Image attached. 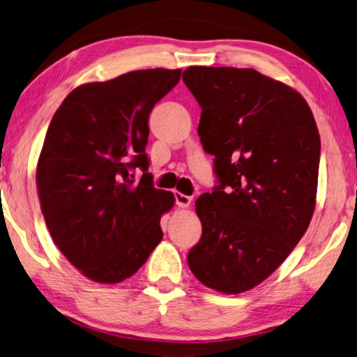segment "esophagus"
Masks as SVG:
<instances>
[{
  "mask_svg": "<svg viewBox=\"0 0 357 357\" xmlns=\"http://www.w3.org/2000/svg\"><path fill=\"white\" fill-rule=\"evenodd\" d=\"M174 200H176V205L179 208H188L190 205V202H192V199H190L189 195L179 194V192H176V194H174Z\"/></svg>",
  "mask_w": 357,
  "mask_h": 357,
  "instance_id": "1",
  "label": "esophagus"
}]
</instances>
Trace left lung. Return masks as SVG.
I'll use <instances>...</instances> for the list:
<instances>
[{"label": "left lung", "instance_id": "obj_1", "mask_svg": "<svg viewBox=\"0 0 357 357\" xmlns=\"http://www.w3.org/2000/svg\"><path fill=\"white\" fill-rule=\"evenodd\" d=\"M183 81L202 107L199 137L218 179L195 202L202 238L188 254L189 268L214 291H250L308 229L318 127L301 93L256 70L190 66Z\"/></svg>", "mask_w": 357, "mask_h": 357}]
</instances>
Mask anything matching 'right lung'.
Masks as SVG:
<instances>
[{
  "instance_id": "obj_1",
  "label": "right lung",
  "mask_w": 357,
  "mask_h": 357,
  "mask_svg": "<svg viewBox=\"0 0 357 357\" xmlns=\"http://www.w3.org/2000/svg\"><path fill=\"white\" fill-rule=\"evenodd\" d=\"M179 77L181 70L155 68L84 84L50 121L38 160L39 202L56 248L90 280L130 278L162 240L160 218L174 195L157 190L148 173V122Z\"/></svg>"
}]
</instances>
